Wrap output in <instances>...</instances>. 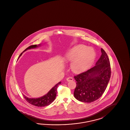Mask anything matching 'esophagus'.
Listing matches in <instances>:
<instances>
[{
	"instance_id": "1",
	"label": "esophagus",
	"mask_w": 130,
	"mask_h": 130,
	"mask_svg": "<svg viewBox=\"0 0 130 130\" xmlns=\"http://www.w3.org/2000/svg\"><path fill=\"white\" fill-rule=\"evenodd\" d=\"M66 80L67 82H71L73 81V78L72 77H68L66 79Z\"/></svg>"
}]
</instances>
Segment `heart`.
Segmentation results:
<instances>
[{
    "mask_svg": "<svg viewBox=\"0 0 130 130\" xmlns=\"http://www.w3.org/2000/svg\"><path fill=\"white\" fill-rule=\"evenodd\" d=\"M96 53L94 49L86 45H78L68 50L63 60L71 63L72 72L79 74L89 69L94 62Z\"/></svg>",
    "mask_w": 130,
    "mask_h": 130,
    "instance_id": "b5f03b06",
    "label": "heart"
}]
</instances>
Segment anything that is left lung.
<instances>
[{"label":"left lung","mask_w":130,"mask_h":130,"mask_svg":"<svg viewBox=\"0 0 130 130\" xmlns=\"http://www.w3.org/2000/svg\"><path fill=\"white\" fill-rule=\"evenodd\" d=\"M102 55L95 65L87 71L74 76L76 86L74 96L78 100L91 103L99 99L107 87L111 75L107 54L102 48Z\"/></svg>","instance_id":"obj_1"}]
</instances>
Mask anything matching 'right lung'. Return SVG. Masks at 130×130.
Instances as JSON below:
<instances>
[{
    "instance_id": "add662e5",
    "label": "right lung",
    "mask_w": 130,
    "mask_h": 130,
    "mask_svg": "<svg viewBox=\"0 0 130 130\" xmlns=\"http://www.w3.org/2000/svg\"><path fill=\"white\" fill-rule=\"evenodd\" d=\"M41 44H39L38 45H32L28 47H27L26 49L24 50L23 52L20 54L19 56L18 59L22 56L24 52L26 51L28 49H34L36 48L39 46H40ZM61 84V82H59L58 84H57L56 85L54 86L53 87H52L51 89L49 90L48 93L44 95L43 96L38 98H29L23 94L24 98L26 99L28 103L31 104V105L35 106L36 107H45L49 105L51 103H52L54 101V100L56 99L57 92V88L58 85Z\"/></svg>"
}]
</instances>
